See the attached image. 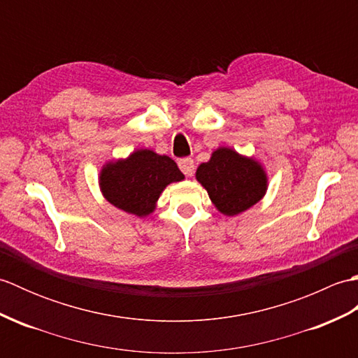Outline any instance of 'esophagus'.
Segmentation results:
<instances>
[{
	"mask_svg": "<svg viewBox=\"0 0 358 358\" xmlns=\"http://www.w3.org/2000/svg\"><path fill=\"white\" fill-rule=\"evenodd\" d=\"M178 166L181 172H183L185 175H187V177H191V175L194 173V169H195V164H194V159L192 158H181L178 162Z\"/></svg>",
	"mask_w": 358,
	"mask_h": 358,
	"instance_id": "34e87169",
	"label": "esophagus"
}]
</instances>
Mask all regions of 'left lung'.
<instances>
[{
    "label": "left lung",
    "mask_w": 358,
    "mask_h": 358,
    "mask_svg": "<svg viewBox=\"0 0 358 358\" xmlns=\"http://www.w3.org/2000/svg\"><path fill=\"white\" fill-rule=\"evenodd\" d=\"M196 180L224 215L245 212L266 192V175L254 159L227 148L217 149L208 163L196 169Z\"/></svg>",
    "instance_id": "8db88e82"
}]
</instances>
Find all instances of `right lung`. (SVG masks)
<instances>
[{
  "mask_svg": "<svg viewBox=\"0 0 358 358\" xmlns=\"http://www.w3.org/2000/svg\"><path fill=\"white\" fill-rule=\"evenodd\" d=\"M183 178L185 175L172 158L141 149L127 159L104 166L100 185L113 206L144 217L154 210L155 201L167 185Z\"/></svg>",
  "mask_w": 358,
  "mask_h": 358,
  "instance_id": "add662e5",
  "label": "right lung"
}]
</instances>
